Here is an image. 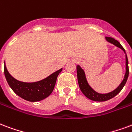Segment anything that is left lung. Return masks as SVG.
I'll list each match as a JSON object with an SVG mask.
<instances>
[{"mask_svg": "<svg viewBox=\"0 0 132 132\" xmlns=\"http://www.w3.org/2000/svg\"><path fill=\"white\" fill-rule=\"evenodd\" d=\"M106 40L109 43H111L114 45L115 46L118 47L119 48H120L122 51L125 54V66H126V71L125 76H124V79L122 81L119 86L118 87L114 89L113 91L109 92V93L106 94H101L98 93L95 90H94L91 87V86L89 85L88 82L86 78L85 73L82 68L80 67V65H78L76 66L77 69V76H78V85L80 87V90L82 91V92L84 94V95L87 97L89 99L92 100L94 101H108L109 99L113 98L114 96H116L118 93H120L122 88L124 87V86L125 85L126 82L129 76V66H128V59H127V54L125 50V49L123 48V47L121 45V44L116 40L113 38H110V37H106Z\"/></svg>", "mask_w": 132, "mask_h": 132, "instance_id": "8db88e82", "label": "left lung"}]
</instances>
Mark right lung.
Segmentation results:
<instances>
[{
  "instance_id": "right-lung-1",
  "label": "right lung",
  "mask_w": 132,
  "mask_h": 132,
  "mask_svg": "<svg viewBox=\"0 0 132 132\" xmlns=\"http://www.w3.org/2000/svg\"><path fill=\"white\" fill-rule=\"evenodd\" d=\"M62 69L52 73L43 80L34 82H25L16 80L10 74L4 62V73L9 86L14 92L26 101L36 102L47 98L52 92L58 75Z\"/></svg>"
}]
</instances>
